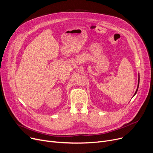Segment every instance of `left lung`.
Returning a JSON list of instances; mask_svg holds the SVG:
<instances>
[{
    "instance_id": "obj_1",
    "label": "left lung",
    "mask_w": 153,
    "mask_h": 153,
    "mask_svg": "<svg viewBox=\"0 0 153 153\" xmlns=\"http://www.w3.org/2000/svg\"><path fill=\"white\" fill-rule=\"evenodd\" d=\"M139 84H140V75H139V77H138V87H137V89H136V92H135V93H134V95L136 94V92H137V91H138V87H139ZM133 95V96H134Z\"/></svg>"
}]
</instances>
